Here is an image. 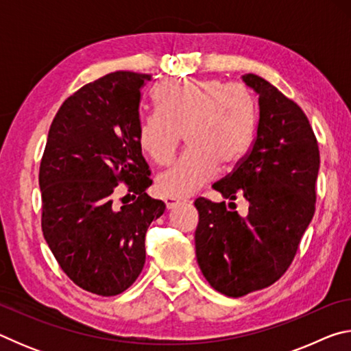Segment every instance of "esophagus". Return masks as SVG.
<instances>
[{
  "mask_svg": "<svg viewBox=\"0 0 351 351\" xmlns=\"http://www.w3.org/2000/svg\"><path fill=\"white\" fill-rule=\"evenodd\" d=\"M184 201L181 199H175V198H167L165 199V204H167V209H175V207H178L180 204H182Z\"/></svg>",
  "mask_w": 351,
  "mask_h": 351,
  "instance_id": "34e87169",
  "label": "esophagus"
}]
</instances>
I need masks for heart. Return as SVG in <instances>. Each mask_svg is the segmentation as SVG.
<instances>
[{
    "label": "heart",
    "mask_w": 351,
    "mask_h": 351,
    "mask_svg": "<svg viewBox=\"0 0 351 351\" xmlns=\"http://www.w3.org/2000/svg\"><path fill=\"white\" fill-rule=\"evenodd\" d=\"M158 110L141 117L139 145L150 161L167 165L186 136L189 150L156 178L167 198H184L246 153L257 125V97L246 83L189 79L156 93Z\"/></svg>",
    "instance_id": "obj_1"
}]
</instances>
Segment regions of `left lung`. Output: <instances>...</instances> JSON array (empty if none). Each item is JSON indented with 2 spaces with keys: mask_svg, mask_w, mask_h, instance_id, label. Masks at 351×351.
<instances>
[{
  "mask_svg": "<svg viewBox=\"0 0 351 351\" xmlns=\"http://www.w3.org/2000/svg\"><path fill=\"white\" fill-rule=\"evenodd\" d=\"M243 80L258 94L257 136L232 173L212 187L230 201L245 198L247 215L229 210L226 201H195L199 269L229 297L271 287L293 263L316 210L320 164L317 139L300 106L258 75Z\"/></svg>",
  "mask_w": 351,
  "mask_h": 351,
  "instance_id": "left-lung-1",
  "label": "left lung"
}]
</instances>
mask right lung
Here are the masks:
<instances>
[{
	"instance_id": "obj_1",
	"label": "right lung",
	"mask_w": 351,
	"mask_h": 351,
	"mask_svg": "<svg viewBox=\"0 0 351 351\" xmlns=\"http://www.w3.org/2000/svg\"><path fill=\"white\" fill-rule=\"evenodd\" d=\"M148 74L116 71L64 100L40 162L41 229L64 274L110 297L132 287L145 263V234L165 210L145 193L150 170L139 145L141 91ZM119 182L135 201L119 208Z\"/></svg>"
}]
</instances>
